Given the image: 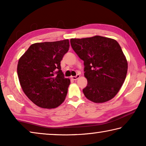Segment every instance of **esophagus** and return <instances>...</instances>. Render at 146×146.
<instances>
[{"label": "esophagus", "instance_id": "1", "mask_svg": "<svg viewBox=\"0 0 146 146\" xmlns=\"http://www.w3.org/2000/svg\"><path fill=\"white\" fill-rule=\"evenodd\" d=\"M80 77V75H78V74H77V75H76V76H71V79H73V80H77V79Z\"/></svg>", "mask_w": 146, "mask_h": 146}]
</instances>
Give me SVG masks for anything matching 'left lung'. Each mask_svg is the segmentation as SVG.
Wrapping results in <instances>:
<instances>
[{"mask_svg":"<svg viewBox=\"0 0 146 146\" xmlns=\"http://www.w3.org/2000/svg\"><path fill=\"white\" fill-rule=\"evenodd\" d=\"M71 46L84 65L88 84L85 97L95 103L107 102L117 95L127 72V62L114 39L95 36L71 38Z\"/></svg>","mask_w":146,"mask_h":146,"instance_id":"1","label":"left lung"}]
</instances>
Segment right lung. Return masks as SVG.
<instances>
[{"mask_svg": "<svg viewBox=\"0 0 146 146\" xmlns=\"http://www.w3.org/2000/svg\"><path fill=\"white\" fill-rule=\"evenodd\" d=\"M70 48L68 39L35 43L19 59L17 74L24 93L36 106L55 108L65 100L70 80L60 62Z\"/></svg>", "mask_w": 146, "mask_h": 146, "instance_id": "1", "label": "right lung"}]
</instances>
